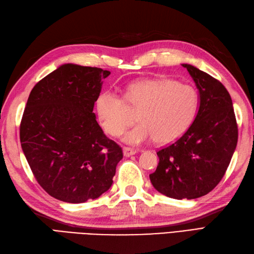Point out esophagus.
Here are the masks:
<instances>
[{"label":"esophagus","instance_id":"esophagus-1","mask_svg":"<svg viewBox=\"0 0 254 254\" xmlns=\"http://www.w3.org/2000/svg\"><path fill=\"white\" fill-rule=\"evenodd\" d=\"M123 150H124V155H125L126 157L134 155V154L137 153V150H134V148H131V147H127V146L124 147Z\"/></svg>","mask_w":254,"mask_h":254}]
</instances>
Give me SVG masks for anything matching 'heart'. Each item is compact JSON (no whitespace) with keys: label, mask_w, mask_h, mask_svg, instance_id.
<instances>
[{"label":"heart","mask_w":254,"mask_h":254,"mask_svg":"<svg viewBox=\"0 0 254 254\" xmlns=\"http://www.w3.org/2000/svg\"><path fill=\"white\" fill-rule=\"evenodd\" d=\"M198 104L193 86L170 78H144L129 84L124 98L112 90L100 92L96 113L103 130L112 137L125 131L133 120L132 112L139 124L126 133V142L140 144L154 138L157 143H169L188 130Z\"/></svg>","instance_id":"b5f03b06"}]
</instances>
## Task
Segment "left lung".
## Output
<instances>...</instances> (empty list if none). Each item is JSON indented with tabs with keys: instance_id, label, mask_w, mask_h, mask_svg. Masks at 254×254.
Returning a JSON list of instances; mask_svg holds the SVG:
<instances>
[{
	"instance_id": "8db88e82",
	"label": "left lung",
	"mask_w": 254,
	"mask_h": 254,
	"mask_svg": "<svg viewBox=\"0 0 254 254\" xmlns=\"http://www.w3.org/2000/svg\"><path fill=\"white\" fill-rule=\"evenodd\" d=\"M200 104L193 124L180 138L157 151L159 163L150 180L159 193L194 199L211 191L225 175L238 140L232 98L220 80L190 64Z\"/></svg>"
}]
</instances>
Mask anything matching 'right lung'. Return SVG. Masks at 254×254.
<instances>
[{
    "label": "right lung",
    "mask_w": 254,
    "mask_h": 254,
    "mask_svg": "<svg viewBox=\"0 0 254 254\" xmlns=\"http://www.w3.org/2000/svg\"><path fill=\"white\" fill-rule=\"evenodd\" d=\"M110 73L67 64L30 92L20 143L35 180L56 199H96L113 183L123 150L103 133L92 112Z\"/></svg>",
    "instance_id": "right-lung-1"
}]
</instances>
